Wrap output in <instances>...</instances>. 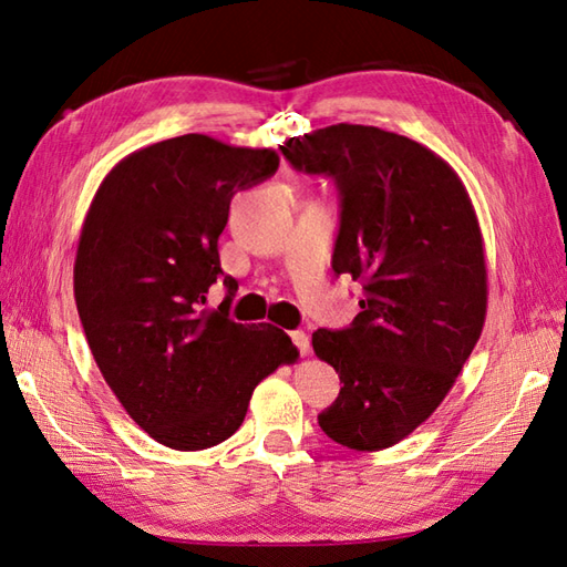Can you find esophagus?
Returning a JSON list of instances; mask_svg holds the SVG:
<instances>
[{
    "mask_svg": "<svg viewBox=\"0 0 567 567\" xmlns=\"http://www.w3.org/2000/svg\"><path fill=\"white\" fill-rule=\"evenodd\" d=\"M290 336H292V341L297 346V351L302 353V355H307L309 353V336L305 331H292Z\"/></svg>",
    "mask_w": 567,
    "mask_h": 567,
    "instance_id": "1",
    "label": "esophagus"
}]
</instances>
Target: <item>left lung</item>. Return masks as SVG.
Here are the masks:
<instances>
[{
  "mask_svg": "<svg viewBox=\"0 0 567 567\" xmlns=\"http://www.w3.org/2000/svg\"><path fill=\"white\" fill-rule=\"evenodd\" d=\"M280 151L339 187L331 265L363 282L351 327L311 333L343 382L319 426L346 449H390L436 412L483 333L487 265L473 202L441 155L378 126L336 124Z\"/></svg>",
  "mask_w": 567,
  "mask_h": 567,
  "instance_id": "obj_1",
  "label": "left lung"
}]
</instances>
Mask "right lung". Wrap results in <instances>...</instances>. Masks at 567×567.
<instances>
[{"instance_id":"add662e5","label":"right lung","mask_w":567,"mask_h":567,"mask_svg":"<svg viewBox=\"0 0 567 567\" xmlns=\"http://www.w3.org/2000/svg\"><path fill=\"white\" fill-rule=\"evenodd\" d=\"M272 148L204 134L118 161L84 216L75 302L90 351L128 416L175 451H202L244 424L256 384L297 360L285 331L228 319L238 285L204 309L224 275L219 236L238 189L275 175Z\"/></svg>"}]
</instances>
